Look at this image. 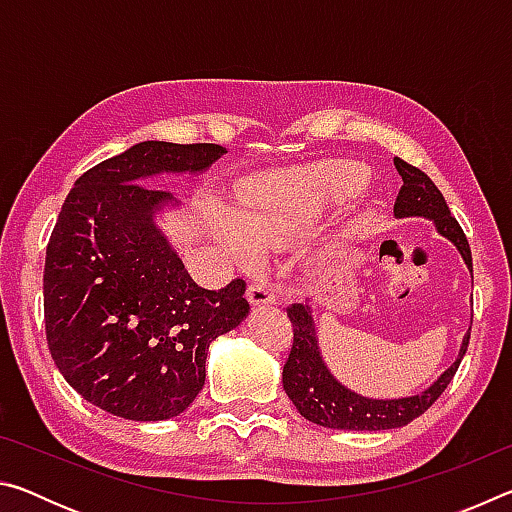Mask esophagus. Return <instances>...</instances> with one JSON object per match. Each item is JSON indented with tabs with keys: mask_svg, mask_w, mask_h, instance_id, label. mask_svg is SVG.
I'll return each instance as SVG.
<instances>
[{
	"mask_svg": "<svg viewBox=\"0 0 512 512\" xmlns=\"http://www.w3.org/2000/svg\"><path fill=\"white\" fill-rule=\"evenodd\" d=\"M248 300L253 307H266L275 302V291L271 284H266L264 280H255L248 284Z\"/></svg>",
	"mask_w": 512,
	"mask_h": 512,
	"instance_id": "esophagus-1",
	"label": "esophagus"
}]
</instances>
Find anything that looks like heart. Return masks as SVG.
Listing matches in <instances>:
<instances>
[{
    "mask_svg": "<svg viewBox=\"0 0 512 512\" xmlns=\"http://www.w3.org/2000/svg\"><path fill=\"white\" fill-rule=\"evenodd\" d=\"M361 185L363 176L352 167L257 178L237 198V216L225 210L214 212V230L237 259H253L257 246L291 244L329 203L359 192Z\"/></svg>",
    "mask_w": 512,
    "mask_h": 512,
    "instance_id": "obj_1",
    "label": "heart"
}]
</instances>
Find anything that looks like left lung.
I'll list each match as a JSON object with an SVG mask.
<instances>
[{
	"label": "left lung",
	"mask_w": 512,
	"mask_h": 512,
	"mask_svg": "<svg viewBox=\"0 0 512 512\" xmlns=\"http://www.w3.org/2000/svg\"><path fill=\"white\" fill-rule=\"evenodd\" d=\"M395 169L402 176V189L393 207L395 219L422 216V219L433 221L436 230L452 241L458 253H461L463 262L472 271L470 244H467L463 228L449 212L440 189L433 185L427 173L404 162L402 158H395ZM287 314L293 325V345L282 370L284 391H287L289 400L296 404L302 418L327 429L384 431L404 427V424L420 418L443 395L458 366H461L467 343H470V329H467L456 361L422 393L397 397V400H375V397H363L350 391L329 372L318 348L314 316H311V307L307 302L305 305L296 302V305L287 307Z\"/></svg>",
	"instance_id": "8db88e82"
}]
</instances>
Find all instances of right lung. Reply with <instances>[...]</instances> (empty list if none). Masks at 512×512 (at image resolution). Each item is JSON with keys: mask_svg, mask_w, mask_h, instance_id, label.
I'll return each instance as SVG.
<instances>
[{"mask_svg": "<svg viewBox=\"0 0 512 512\" xmlns=\"http://www.w3.org/2000/svg\"><path fill=\"white\" fill-rule=\"evenodd\" d=\"M219 144L140 142L76 180L45 259L51 359L83 400L137 422L176 418L205 384L210 343L248 316L246 282L198 287L155 223L176 198L140 185L203 173Z\"/></svg>", "mask_w": 512, "mask_h": 512, "instance_id": "obj_1", "label": "right lung"}]
</instances>
